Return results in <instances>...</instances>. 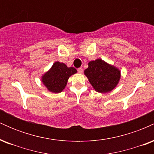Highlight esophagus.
<instances>
[{
    "label": "esophagus",
    "mask_w": 154,
    "mask_h": 154,
    "mask_svg": "<svg viewBox=\"0 0 154 154\" xmlns=\"http://www.w3.org/2000/svg\"><path fill=\"white\" fill-rule=\"evenodd\" d=\"M77 71H78V72L79 74H82V72H83V69H82V68H78L77 69Z\"/></svg>",
    "instance_id": "esophagus-1"
}]
</instances>
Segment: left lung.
<instances>
[{"label":"left lung","mask_w":154,"mask_h":154,"mask_svg":"<svg viewBox=\"0 0 154 154\" xmlns=\"http://www.w3.org/2000/svg\"><path fill=\"white\" fill-rule=\"evenodd\" d=\"M84 74L95 91L100 93H109L114 89L121 77V72L117 67L100 59L90 61Z\"/></svg>","instance_id":"obj_1"}]
</instances>
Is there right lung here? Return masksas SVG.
Returning a JSON list of instances; mask_svg holds the SVG:
<instances>
[{"mask_svg":"<svg viewBox=\"0 0 154 154\" xmlns=\"http://www.w3.org/2000/svg\"><path fill=\"white\" fill-rule=\"evenodd\" d=\"M77 72V69L74 67H67L65 63L56 61L50 69L42 76L41 81L48 91L59 93L66 86L70 76Z\"/></svg>","mask_w":154,"mask_h":154,"instance_id":"add662e5","label":"right lung"}]
</instances>
